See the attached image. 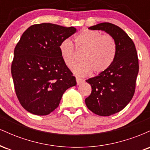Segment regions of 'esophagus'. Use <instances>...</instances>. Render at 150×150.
I'll list each match as a JSON object with an SVG mask.
<instances>
[{
  "mask_svg": "<svg viewBox=\"0 0 150 150\" xmlns=\"http://www.w3.org/2000/svg\"><path fill=\"white\" fill-rule=\"evenodd\" d=\"M76 81H77V85H80L81 83H82V82H84V80L83 79H81L80 77H76Z\"/></svg>",
  "mask_w": 150,
  "mask_h": 150,
  "instance_id": "1",
  "label": "esophagus"
}]
</instances>
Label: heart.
Masks as SVG:
<instances>
[{
	"instance_id": "1",
	"label": "heart",
	"mask_w": 150,
	"mask_h": 150,
	"mask_svg": "<svg viewBox=\"0 0 150 150\" xmlns=\"http://www.w3.org/2000/svg\"><path fill=\"white\" fill-rule=\"evenodd\" d=\"M75 43L77 51H84L80 58L82 63L73 68V72L77 76H87L92 71L97 75L101 74L112 65L116 53V44L109 34L85 29L75 36ZM59 51L63 63L71 68L76 61L73 42L69 39L62 41Z\"/></svg>"
}]
</instances>
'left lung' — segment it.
Instances as JSON below:
<instances>
[{
	"instance_id": "obj_1",
	"label": "left lung",
	"mask_w": 150,
	"mask_h": 150,
	"mask_svg": "<svg viewBox=\"0 0 150 150\" xmlns=\"http://www.w3.org/2000/svg\"><path fill=\"white\" fill-rule=\"evenodd\" d=\"M89 29L107 32L116 44L112 65L104 73L86 80L92 87L91 94L85 99L87 108L99 116H108L123 109L133 97L138 57L132 40L118 26L103 22Z\"/></svg>"
}]
</instances>
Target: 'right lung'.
<instances>
[{"instance_id": "right-lung-1", "label": "right lung", "mask_w": 150, "mask_h": 150, "mask_svg": "<svg viewBox=\"0 0 150 150\" xmlns=\"http://www.w3.org/2000/svg\"><path fill=\"white\" fill-rule=\"evenodd\" d=\"M76 32L73 27L51 23L32 25L22 34L11 65L15 93L22 106L38 116L58 107L75 77L62 60L59 46Z\"/></svg>"}]
</instances>
